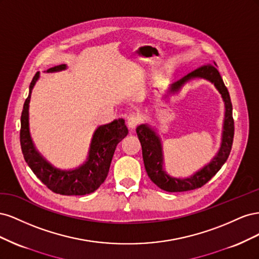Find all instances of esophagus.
Here are the masks:
<instances>
[{"instance_id":"esophagus-1","label":"esophagus","mask_w":259,"mask_h":259,"mask_svg":"<svg viewBox=\"0 0 259 259\" xmlns=\"http://www.w3.org/2000/svg\"><path fill=\"white\" fill-rule=\"evenodd\" d=\"M139 121H140V117H139L138 115H135V114L130 115L128 119H127V122H126L128 128L134 130V128L137 126V125H138Z\"/></svg>"}]
</instances>
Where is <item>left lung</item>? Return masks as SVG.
Listing matches in <instances>:
<instances>
[{
    "mask_svg": "<svg viewBox=\"0 0 259 259\" xmlns=\"http://www.w3.org/2000/svg\"><path fill=\"white\" fill-rule=\"evenodd\" d=\"M195 79H203L214 84L218 93L222 95L225 105V117L221 147H219L218 152L209 163L205 164L204 166L189 177L177 178L171 176L164 167L162 140L160 135L156 133V128L152 127L149 124H140L136 128L137 136L143 148V159L147 174L160 189L167 192L189 191L205 185L222 168L231 151L234 135L232 104L229 92L225 86L222 76L217 70L216 62H214V65H206L194 70L189 74L185 75L183 79L171 84L167 90V93L164 95V98H167L168 95L177 94L186 83Z\"/></svg>",
    "mask_w": 259,
    "mask_h": 259,
    "instance_id": "obj_1",
    "label": "left lung"
}]
</instances>
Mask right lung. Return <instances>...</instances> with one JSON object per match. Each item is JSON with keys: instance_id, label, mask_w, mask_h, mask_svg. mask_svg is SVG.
<instances>
[{"instance_id": "obj_1", "label": "right lung", "mask_w": 259, "mask_h": 259, "mask_svg": "<svg viewBox=\"0 0 259 259\" xmlns=\"http://www.w3.org/2000/svg\"><path fill=\"white\" fill-rule=\"evenodd\" d=\"M66 69V65H59L46 70V72H59ZM38 79L40 72H36L30 83L29 95L23 104L21 113L20 145L23 158L34 175L53 192L62 195L92 193L97 190L107 178L115 147L128 133L126 125L123 119L100 125L94 132L88 158L83 164L72 169L55 167L36 150L30 134L29 104L32 90Z\"/></svg>"}]
</instances>
